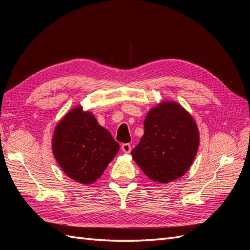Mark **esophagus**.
Instances as JSON below:
<instances>
[{
  "mask_svg": "<svg viewBox=\"0 0 250 250\" xmlns=\"http://www.w3.org/2000/svg\"><path fill=\"white\" fill-rule=\"evenodd\" d=\"M122 151H123L124 153H129L130 151H131V146H130V144H128V143L123 144V145H122Z\"/></svg>",
  "mask_w": 250,
  "mask_h": 250,
  "instance_id": "34e87169",
  "label": "esophagus"
}]
</instances>
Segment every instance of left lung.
Listing matches in <instances>:
<instances>
[{
	"instance_id": "8db88e82",
	"label": "left lung",
	"mask_w": 250,
	"mask_h": 250,
	"mask_svg": "<svg viewBox=\"0 0 250 250\" xmlns=\"http://www.w3.org/2000/svg\"><path fill=\"white\" fill-rule=\"evenodd\" d=\"M144 128L131 151L134 162L156 183L180 178L190 169L199 147V131L192 116L178 103L165 101L149 110Z\"/></svg>"
}]
</instances>
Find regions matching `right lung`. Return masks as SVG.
Returning <instances> with one entry per match:
<instances>
[{
  "mask_svg": "<svg viewBox=\"0 0 250 250\" xmlns=\"http://www.w3.org/2000/svg\"><path fill=\"white\" fill-rule=\"evenodd\" d=\"M119 149L109 131L82 106L73 108L60 120L52 139L53 154L60 168L83 185L94 184Z\"/></svg>",
  "mask_w": 250,
  "mask_h": 250,
  "instance_id": "right-lung-1",
  "label": "right lung"
}]
</instances>
